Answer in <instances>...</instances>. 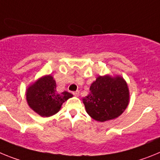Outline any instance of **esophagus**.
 <instances>
[{
    "label": "esophagus",
    "mask_w": 160,
    "mask_h": 160,
    "mask_svg": "<svg viewBox=\"0 0 160 160\" xmlns=\"http://www.w3.org/2000/svg\"><path fill=\"white\" fill-rule=\"evenodd\" d=\"M72 94L75 96V97H79V94H80V92L79 91H75L72 92Z\"/></svg>",
    "instance_id": "esophagus-1"
}]
</instances>
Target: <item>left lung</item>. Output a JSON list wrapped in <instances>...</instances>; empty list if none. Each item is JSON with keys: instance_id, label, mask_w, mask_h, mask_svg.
<instances>
[{"instance_id": "8db88e82", "label": "left lung", "mask_w": 160, "mask_h": 160, "mask_svg": "<svg viewBox=\"0 0 160 160\" xmlns=\"http://www.w3.org/2000/svg\"><path fill=\"white\" fill-rule=\"evenodd\" d=\"M86 111L98 122L120 116L129 104L128 86L123 78L99 76L90 86V92L83 99Z\"/></svg>"}]
</instances>
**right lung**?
<instances>
[{"label": "right lung", "instance_id": "add662e5", "mask_svg": "<svg viewBox=\"0 0 160 160\" xmlns=\"http://www.w3.org/2000/svg\"><path fill=\"white\" fill-rule=\"evenodd\" d=\"M72 97V94L68 92L56 91V83L51 76L42 77L26 91L28 105L42 117H50L58 113L63 102Z\"/></svg>", "mask_w": 160, "mask_h": 160}]
</instances>
